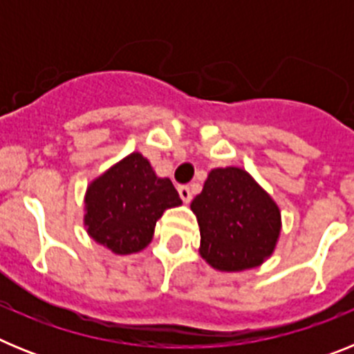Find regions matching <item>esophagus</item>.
Instances as JSON below:
<instances>
[{
    "label": "esophagus",
    "mask_w": 354,
    "mask_h": 354,
    "mask_svg": "<svg viewBox=\"0 0 354 354\" xmlns=\"http://www.w3.org/2000/svg\"><path fill=\"white\" fill-rule=\"evenodd\" d=\"M179 195H180V198H183V202L189 204V202H192V198H193L192 187H189V186H179Z\"/></svg>",
    "instance_id": "34e87169"
}]
</instances>
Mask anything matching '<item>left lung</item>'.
Masks as SVG:
<instances>
[{
	"mask_svg": "<svg viewBox=\"0 0 354 354\" xmlns=\"http://www.w3.org/2000/svg\"><path fill=\"white\" fill-rule=\"evenodd\" d=\"M192 211L200 227V255L218 271L261 266L273 253L282 228L274 200L236 167L209 171Z\"/></svg>",
	"mask_w": 354,
	"mask_h": 354,
	"instance_id": "left-lung-1",
	"label": "left lung"
}]
</instances>
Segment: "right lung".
<instances>
[{
  "mask_svg": "<svg viewBox=\"0 0 354 354\" xmlns=\"http://www.w3.org/2000/svg\"><path fill=\"white\" fill-rule=\"evenodd\" d=\"M183 204L170 179L154 174L149 159L133 152L92 180L84 195V227L117 255L145 248L162 212Z\"/></svg>",
  "mask_w": 354,
  "mask_h": 354,
  "instance_id": "right-lung-1",
  "label": "right lung"
}]
</instances>
